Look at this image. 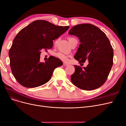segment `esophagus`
<instances>
[{
    "label": "esophagus",
    "mask_w": 126,
    "mask_h": 126,
    "mask_svg": "<svg viewBox=\"0 0 126 126\" xmlns=\"http://www.w3.org/2000/svg\"><path fill=\"white\" fill-rule=\"evenodd\" d=\"M63 65L64 66H67L68 65V64L67 63H63Z\"/></svg>",
    "instance_id": "obj_1"
}]
</instances>
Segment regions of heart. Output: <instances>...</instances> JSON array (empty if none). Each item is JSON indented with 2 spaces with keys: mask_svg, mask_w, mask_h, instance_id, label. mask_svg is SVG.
Listing matches in <instances>:
<instances>
[{
  "mask_svg": "<svg viewBox=\"0 0 126 126\" xmlns=\"http://www.w3.org/2000/svg\"><path fill=\"white\" fill-rule=\"evenodd\" d=\"M68 40H69L70 43H71L72 41L76 40V39L75 38L70 37L68 38ZM57 56L60 59H61L63 61H67L68 59V56L64 54H63V53H62V52L57 53Z\"/></svg>",
  "mask_w": 126,
  "mask_h": 126,
  "instance_id": "b5f03b06",
  "label": "heart"
}]
</instances>
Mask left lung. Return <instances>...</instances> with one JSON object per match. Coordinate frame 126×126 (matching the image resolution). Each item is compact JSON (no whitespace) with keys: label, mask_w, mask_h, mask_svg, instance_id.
<instances>
[{"label":"left lung","mask_w":126,"mask_h":126,"mask_svg":"<svg viewBox=\"0 0 126 126\" xmlns=\"http://www.w3.org/2000/svg\"><path fill=\"white\" fill-rule=\"evenodd\" d=\"M68 33L77 36L80 43L75 59L89 63L86 67L74 65L72 83L82 90L98 88L107 80L113 64V50L109 39L99 28L89 24L75 26Z\"/></svg>","instance_id":"left-lung-1"}]
</instances>
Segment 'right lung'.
Masks as SVG:
<instances>
[{"mask_svg": "<svg viewBox=\"0 0 126 126\" xmlns=\"http://www.w3.org/2000/svg\"><path fill=\"white\" fill-rule=\"evenodd\" d=\"M69 26H56L47 21H34L21 29L14 38L9 51L13 75L21 85L35 88L44 85L51 79L56 68L62 66L59 58L41 63L42 49H50L53 40L58 38Z\"/></svg>", "mask_w": 126, "mask_h": 126, "instance_id": "add662e5", "label": "right lung"}]
</instances>
